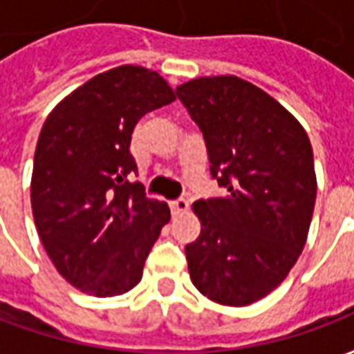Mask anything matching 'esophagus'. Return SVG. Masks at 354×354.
Listing matches in <instances>:
<instances>
[{"label":"esophagus","mask_w":354,"mask_h":354,"mask_svg":"<svg viewBox=\"0 0 354 354\" xmlns=\"http://www.w3.org/2000/svg\"><path fill=\"white\" fill-rule=\"evenodd\" d=\"M187 208H189V203L185 199H176L170 203V210H172V214L174 216L184 214V212H187Z\"/></svg>","instance_id":"1"}]
</instances>
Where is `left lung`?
Returning a JSON list of instances; mask_svg holds the SVG:
<instances>
[{"label":"left lung","instance_id":"8db88e82","mask_svg":"<svg viewBox=\"0 0 354 354\" xmlns=\"http://www.w3.org/2000/svg\"><path fill=\"white\" fill-rule=\"evenodd\" d=\"M207 144L223 197L193 203L201 222L185 245L195 288L243 307L281 284L304 250L317 199L305 129L273 96L237 75L199 77L176 88Z\"/></svg>","mask_w":354,"mask_h":354}]
</instances>
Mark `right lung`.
<instances>
[{
	"label": "right lung",
	"instance_id": "obj_1",
	"mask_svg": "<svg viewBox=\"0 0 354 354\" xmlns=\"http://www.w3.org/2000/svg\"><path fill=\"white\" fill-rule=\"evenodd\" d=\"M176 100L157 72L119 66L94 75L50 111L32 172V212L45 252L72 286L109 297L134 288L162 225L167 203L131 184L134 127Z\"/></svg>",
	"mask_w": 354,
	"mask_h": 354
}]
</instances>
